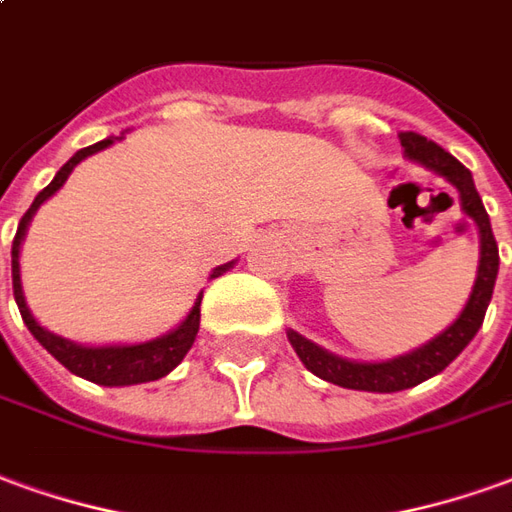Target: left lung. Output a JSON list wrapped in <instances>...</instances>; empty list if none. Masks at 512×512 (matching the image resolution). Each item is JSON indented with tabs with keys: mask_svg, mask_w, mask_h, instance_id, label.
<instances>
[{
	"mask_svg": "<svg viewBox=\"0 0 512 512\" xmlns=\"http://www.w3.org/2000/svg\"><path fill=\"white\" fill-rule=\"evenodd\" d=\"M399 141L405 146V155L410 160H416L421 166L438 171L441 177H446L460 191L463 210L480 227V271H477L474 291L468 296L466 307H463V313H460L455 324L449 330H443L438 338H432L430 343H424L416 352H410L405 357H396V360H388V363H355V360H343V357L324 352L321 346L302 338L299 332H288V341L296 349L299 360L307 366V371H313L316 377L332 382V385L352 388V391H405V388H413L418 382L441 374L443 368L449 366L466 349L468 341L482 327V318H485V310H488V302H491L493 296L496 271H499V246H496V238H493L491 219H488L480 194L474 188V180H471V171L457 157L449 155L435 141H427L418 132H399Z\"/></svg>",
	"mask_w": 512,
	"mask_h": 512,
	"instance_id": "1",
	"label": "left lung"
}]
</instances>
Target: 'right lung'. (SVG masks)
<instances>
[{"instance_id": "obj_1", "label": "right lung", "mask_w": 512, "mask_h": 512, "mask_svg": "<svg viewBox=\"0 0 512 512\" xmlns=\"http://www.w3.org/2000/svg\"><path fill=\"white\" fill-rule=\"evenodd\" d=\"M110 144H113V141L107 138V141H99V144L80 149L63 169L57 171L55 180L49 182L44 191L35 196V202L30 205V210L21 216L19 230H16V238H13V296H16L21 318H24V324H27L32 335H35V341L41 343L55 360H60L63 366L69 368L71 374H77L82 380L96 382V385H138V382H152L160 380V377H166L171 368L180 366L182 357L188 355V349L194 346L196 332H199V305H202V293H199V299H196L194 307H191V313H188V318L182 321L177 330L169 332V335H163V338H157V341L138 343V346H77V343L66 341V338H57V335L46 332L44 327L32 318L30 307L24 302V293H21L19 249L21 238H24V232H27V224H30L32 219V213L41 207L44 199H49V196L55 194L57 188L66 182L71 169H74L80 160H85L88 155H94V152H99V149H105V146ZM230 266L232 263L219 266L210 277H219L221 271H227Z\"/></svg>"}]
</instances>
